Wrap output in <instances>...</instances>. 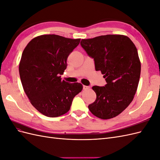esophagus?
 <instances>
[{
    "label": "esophagus",
    "instance_id": "1",
    "mask_svg": "<svg viewBox=\"0 0 160 160\" xmlns=\"http://www.w3.org/2000/svg\"><path fill=\"white\" fill-rule=\"evenodd\" d=\"M83 89H84V90H86V89H89L90 88V87H89V86L83 85Z\"/></svg>",
    "mask_w": 160,
    "mask_h": 160
}]
</instances>
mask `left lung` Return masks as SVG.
Here are the masks:
<instances>
[{
  "mask_svg": "<svg viewBox=\"0 0 160 160\" xmlns=\"http://www.w3.org/2000/svg\"><path fill=\"white\" fill-rule=\"evenodd\" d=\"M81 45L107 82L103 87L92 88L97 98L89 109L100 119L115 118L128 107L136 93L141 73L137 48L129 37L122 35L82 39Z\"/></svg>",
  "mask_w": 160,
  "mask_h": 160,
  "instance_id": "left-lung-1",
  "label": "left lung"
}]
</instances>
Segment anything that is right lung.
I'll return each mask as SVG.
<instances>
[{
	"label": "right lung",
	"mask_w": 160,
	"mask_h": 160,
	"mask_svg": "<svg viewBox=\"0 0 160 160\" xmlns=\"http://www.w3.org/2000/svg\"><path fill=\"white\" fill-rule=\"evenodd\" d=\"M80 40L41 35L32 38L22 52L19 75L23 89L33 107L47 117L66 113L75 96L83 89L81 83H70L61 78L68 56Z\"/></svg>",
	"instance_id": "obj_1"
}]
</instances>
